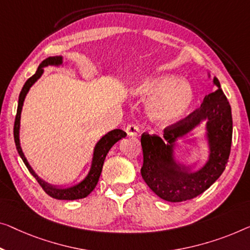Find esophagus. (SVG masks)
Returning a JSON list of instances; mask_svg holds the SVG:
<instances>
[{"label":"esophagus","mask_w":250,"mask_h":250,"mask_svg":"<svg viewBox=\"0 0 250 250\" xmlns=\"http://www.w3.org/2000/svg\"><path fill=\"white\" fill-rule=\"evenodd\" d=\"M125 131L130 137H137L138 133H139V128L136 125H126Z\"/></svg>","instance_id":"1"}]
</instances>
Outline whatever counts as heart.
Returning <instances> with one entry per match:
<instances>
[{
	"label": "heart",
	"mask_w": 250,
	"mask_h": 250,
	"mask_svg": "<svg viewBox=\"0 0 250 250\" xmlns=\"http://www.w3.org/2000/svg\"><path fill=\"white\" fill-rule=\"evenodd\" d=\"M131 92L138 98L154 99L148 107V115L151 121L162 126L183 120L194 99L191 84L173 74L147 78L136 84Z\"/></svg>",
	"instance_id": "1"
}]
</instances>
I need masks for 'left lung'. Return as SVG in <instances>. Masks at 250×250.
I'll use <instances>...</instances> for the list:
<instances>
[{
	"mask_svg": "<svg viewBox=\"0 0 250 250\" xmlns=\"http://www.w3.org/2000/svg\"><path fill=\"white\" fill-rule=\"evenodd\" d=\"M210 77V74H208ZM217 91L206 96L199 109L188 118L164 130L163 138L143 133L144 165L141 176L156 195L168 202L194 199L221 176L228 163L232 140L231 107L220 82L213 77ZM204 122L208 158L197 170L178 161L180 142Z\"/></svg>",
	"mask_w": 250,
	"mask_h": 250,
	"instance_id": "8db88e82",
	"label": "left lung"
}]
</instances>
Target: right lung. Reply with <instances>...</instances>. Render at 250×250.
Wrapping results in <instances>:
<instances>
[{
    "label": "right lung",
    "mask_w": 250,
    "mask_h": 250,
    "mask_svg": "<svg viewBox=\"0 0 250 250\" xmlns=\"http://www.w3.org/2000/svg\"><path fill=\"white\" fill-rule=\"evenodd\" d=\"M48 66H64V62H62V56H53V57H48L47 59L39 65L38 69L35 75H32L29 80L25 82V84L22 87L20 95H19V103H18V110H17V115H16V121H14V143H16L17 150L20 155V157L23 161L24 165L27 166L29 172L31 173L33 177L38 181V183L42 185L43 191L47 193L48 195L57 200H78L83 199V197H86L89 193H91L93 189L95 188L96 184H98L100 175L102 173V167L104 164V159H105L107 152L114 144H117L119 140H121L122 138H125L126 133L121 129H114L111 130L101 137L98 143L95 144L94 150H93V157H92V163L91 167H89L88 173L86 174L83 180L78 183L74 184L72 186H66V185H53L48 183L42 177L38 176L35 170L32 169V167L30 166L29 162L25 158V156L22 151L21 145H20V120H21V112H22V106H23L25 96H27L28 92L33 84L36 83L37 81L39 80L42 75L43 74V68Z\"/></svg>",
    "instance_id": "right-lung-1"
}]
</instances>
